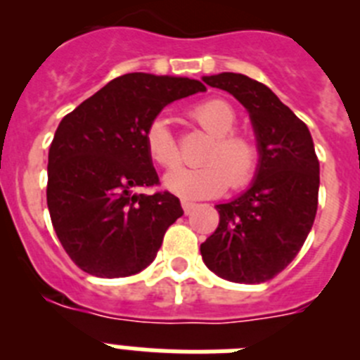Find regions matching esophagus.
I'll return each instance as SVG.
<instances>
[{"instance_id":"1","label":"esophagus","mask_w":360,"mask_h":360,"mask_svg":"<svg viewBox=\"0 0 360 360\" xmlns=\"http://www.w3.org/2000/svg\"><path fill=\"white\" fill-rule=\"evenodd\" d=\"M195 207H196L195 202H191V200H182V209H184V212H186V214H189V212L193 211Z\"/></svg>"}]
</instances>
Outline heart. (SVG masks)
<instances>
[{
	"mask_svg": "<svg viewBox=\"0 0 360 360\" xmlns=\"http://www.w3.org/2000/svg\"><path fill=\"white\" fill-rule=\"evenodd\" d=\"M196 126L211 135L200 167H176L164 176L165 189L182 198H209L232 187H245L257 173L262 151L256 136L236 129V113L221 98H205L187 110ZM146 151L164 169L180 162V151L169 124L155 119L146 129Z\"/></svg>",
	"mask_w": 360,
	"mask_h": 360,
	"instance_id": "1",
	"label": "heart"
}]
</instances>
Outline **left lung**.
Instances as JSON below:
<instances>
[{"mask_svg":"<svg viewBox=\"0 0 360 360\" xmlns=\"http://www.w3.org/2000/svg\"><path fill=\"white\" fill-rule=\"evenodd\" d=\"M203 82L229 91L247 108L262 162L243 195L216 205L219 224L200 252L219 278L265 283L297 256L316 219L319 160L311 135L262 82L231 72L203 77Z\"/></svg>","mask_w":360,"mask_h":360,"instance_id":"obj_1","label":"left lung"}]
</instances>
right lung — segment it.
Returning a JSON list of instances; mask_svg holds the SVG:
<instances>
[{"instance_id":"add662e5","label":"right lung","mask_w":360,"mask_h":360,"mask_svg":"<svg viewBox=\"0 0 360 360\" xmlns=\"http://www.w3.org/2000/svg\"><path fill=\"white\" fill-rule=\"evenodd\" d=\"M205 91L200 81L126 73L61 120L49 151L46 203L72 262L97 278H126L155 259L165 231L184 214L158 186L146 129L165 106Z\"/></svg>"}]
</instances>
